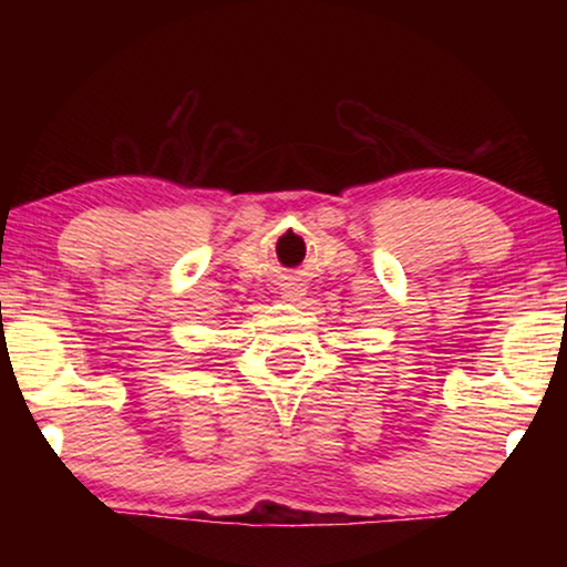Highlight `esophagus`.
Segmentation results:
<instances>
[{"mask_svg": "<svg viewBox=\"0 0 567 567\" xmlns=\"http://www.w3.org/2000/svg\"><path fill=\"white\" fill-rule=\"evenodd\" d=\"M307 297V286L299 281V278H289V281L281 284V299L284 301H301Z\"/></svg>", "mask_w": 567, "mask_h": 567, "instance_id": "1", "label": "esophagus"}]
</instances>
